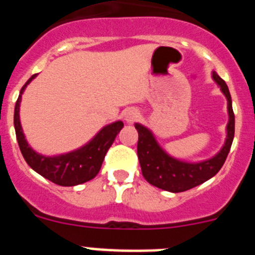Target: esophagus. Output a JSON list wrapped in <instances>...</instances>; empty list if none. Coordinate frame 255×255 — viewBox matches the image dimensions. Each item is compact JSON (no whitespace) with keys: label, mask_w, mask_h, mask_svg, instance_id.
Instances as JSON below:
<instances>
[{"label":"esophagus","mask_w":255,"mask_h":255,"mask_svg":"<svg viewBox=\"0 0 255 255\" xmlns=\"http://www.w3.org/2000/svg\"><path fill=\"white\" fill-rule=\"evenodd\" d=\"M124 116H125V120L128 121V123L132 124L139 117V114L135 111V110H132V108H129V110L125 112V115H124Z\"/></svg>","instance_id":"34e87169"}]
</instances>
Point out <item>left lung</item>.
<instances>
[{"instance_id": "1", "label": "left lung", "mask_w": 255, "mask_h": 255, "mask_svg": "<svg viewBox=\"0 0 255 255\" xmlns=\"http://www.w3.org/2000/svg\"><path fill=\"white\" fill-rule=\"evenodd\" d=\"M212 78L220 85L221 91L227 98L229 124H227V138L222 149L212 158L198 163H188L172 158L164 152L155 141L152 131L140 124H135L138 130V158L144 179L149 184L171 193H181L203 184L213 177L224 166L230 152L235 134V115L233 111V102L229 88L224 79H221L216 71Z\"/></svg>"}]
</instances>
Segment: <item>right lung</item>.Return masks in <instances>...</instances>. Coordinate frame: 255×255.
<instances>
[{"mask_svg": "<svg viewBox=\"0 0 255 255\" xmlns=\"http://www.w3.org/2000/svg\"><path fill=\"white\" fill-rule=\"evenodd\" d=\"M35 76L37 74L31 76L21 88L13 112V126H15L16 139L22 157L35 172L60 186H75L94 179L97 173L100 172L106 153L115 141L116 135L124 128L123 121H116L105 126L89 143L74 152L55 155V157L38 154L26 143L19 117L22 92Z\"/></svg>", "mask_w": 255, "mask_h": 255, "instance_id": "obj_1", "label": "right lung"}]
</instances>
